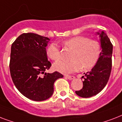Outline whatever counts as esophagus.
<instances>
[{"mask_svg": "<svg viewBox=\"0 0 122 122\" xmlns=\"http://www.w3.org/2000/svg\"><path fill=\"white\" fill-rule=\"evenodd\" d=\"M65 77L67 78H68L69 80H72L74 78V76H72V75H65Z\"/></svg>", "mask_w": 122, "mask_h": 122, "instance_id": "1", "label": "esophagus"}]
</instances>
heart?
<instances>
[{"mask_svg": "<svg viewBox=\"0 0 122 122\" xmlns=\"http://www.w3.org/2000/svg\"><path fill=\"white\" fill-rule=\"evenodd\" d=\"M65 46L73 50L70 61H59L54 64L56 70L63 73H70L79 70L81 68L87 70L95 66L101 55V46L98 41L83 36H76L63 42ZM47 54L54 61L61 58V51L55 43L47 48Z\"/></svg>", "mask_w": 122, "mask_h": 122, "instance_id": "b5f03b06", "label": "heart"}]
</instances>
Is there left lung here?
I'll list each match as a JSON object with an SVG mask.
<instances>
[{"instance_id":"8db88e82","label":"left lung","mask_w":122,"mask_h":122,"mask_svg":"<svg viewBox=\"0 0 122 122\" xmlns=\"http://www.w3.org/2000/svg\"><path fill=\"white\" fill-rule=\"evenodd\" d=\"M99 35L101 55L97 63L91 71L84 73L83 87L80 91H75L76 94L81 97H90L97 94L104 89L110 78L112 67L113 45L104 31L97 32Z\"/></svg>"}]
</instances>
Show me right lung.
I'll return each mask as SVG.
<instances>
[{"mask_svg": "<svg viewBox=\"0 0 122 122\" xmlns=\"http://www.w3.org/2000/svg\"><path fill=\"white\" fill-rule=\"evenodd\" d=\"M49 41L35 33H23L11 46L9 68L13 83L24 96L35 101L49 98L54 81L63 77L58 71L45 72L51 66L46 48Z\"/></svg>", "mask_w": 122, "mask_h": 122, "instance_id": "1", "label": "right lung"}]
</instances>
